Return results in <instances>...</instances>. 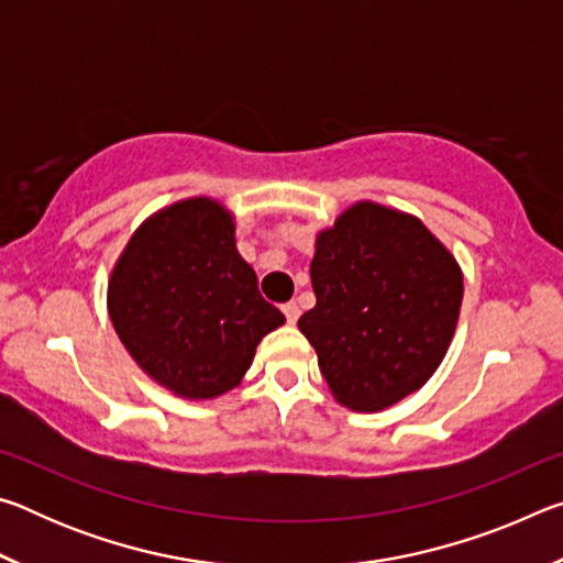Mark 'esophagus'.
<instances>
[{
  "label": "esophagus",
  "mask_w": 563,
  "mask_h": 563,
  "mask_svg": "<svg viewBox=\"0 0 563 563\" xmlns=\"http://www.w3.org/2000/svg\"><path fill=\"white\" fill-rule=\"evenodd\" d=\"M283 312H285V320L290 322H298V318H300V308H298V302H285L283 305Z\"/></svg>",
  "instance_id": "obj_1"
}]
</instances>
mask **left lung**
Returning <instances> with one entry per match:
<instances>
[{
    "label": "left lung",
    "mask_w": 563,
    "mask_h": 563,
    "mask_svg": "<svg viewBox=\"0 0 563 563\" xmlns=\"http://www.w3.org/2000/svg\"><path fill=\"white\" fill-rule=\"evenodd\" d=\"M316 308L298 328L332 395L377 412L440 367L462 308V271L417 221L357 203L322 231L310 263Z\"/></svg>",
    "instance_id": "1"
}]
</instances>
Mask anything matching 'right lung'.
<instances>
[{
	"label": "right lung",
	"mask_w": 563,
	"mask_h": 563,
	"mask_svg": "<svg viewBox=\"0 0 563 563\" xmlns=\"http://www.w3.org/2000/svg\"><path fill=\"white\" fill-rule=\"evenodd\" d=\"M233 218L190 198L139 228L109 280V316L131 357L188 399L233 389L283 312L235 251Z\"/></svg>",
	"instance_id": "add662e5"
}]
</instances>
